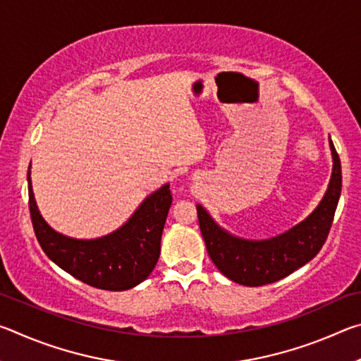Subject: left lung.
<instances>
[{"instance_id": "8db88e82", "label": "left lung", "mask_w": 361, "mask_h": 361, "mask_svg": "<svg viewBox=\"0 0 361 361\" xmlns=\"http://www.w3.org/2000/svg\"><path fill=\"white\" fill-rule=\"evenodd\" d=\"M329 149L333 172L320 204L301 223L271 239L253 240L231 234L202 205H195L207 252L219 272L235 283L261 286L290 276L320 252L331 228L342 188L341 161L331 138Z\"/></svg>"}]
</instances>
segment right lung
I'll use <instances>...</instances> for the list:
<instances>
[{
  "instance_id": "add662e5",
  "label": "right lung",
  "mask_w": 361,
  "mask_h": 361,
  "mask_svg": "<svg viewBox=\"0 0 361 361\" xmlns=\"http://www.w3.org/2000/svg\"><path fill=\"white\" fill-rule=\"evenodd\" d=\"M27 173L33 229L47 258L81 282L108 291L130 290L149 277L161 255L164 224L172 205L170 185L151 192L127 221L97 239H75L47 224Z\"/></svg>"
}]
</instances>
